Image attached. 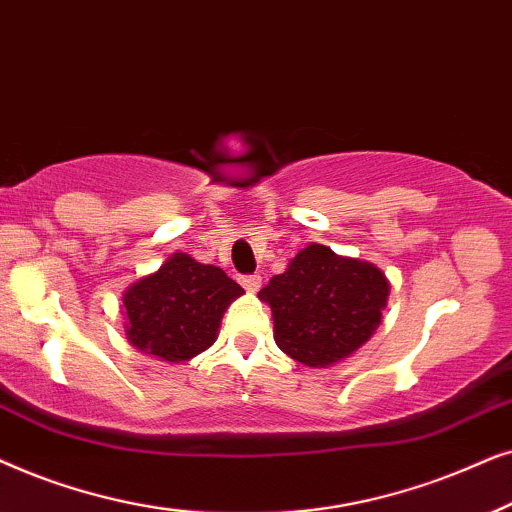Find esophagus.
<instances>
[{"instance_id":"34e87169","label":"esophagus","mask_w":512,"mask_h":512,"mask_svg":"<svg viewBox=\"0 0 512 512\" xmlns=\"http://www.w3.org/2000/svg\"><path fill=\"white\" fill-rule=\"evenodd\" d=\"M241 285L248 292H257L260 290V285H262V276L260 274H250V276H243L241 278Z\"/></svg>"}]
</instances>
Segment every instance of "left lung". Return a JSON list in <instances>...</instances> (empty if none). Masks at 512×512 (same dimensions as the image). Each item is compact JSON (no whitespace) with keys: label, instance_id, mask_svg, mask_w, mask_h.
<instances>
[{"label":"left lung","instance_id":"left-lung-1","mask_svg":"<svg viewBox=\"0 0 512 512\" xmlns=\"http://www.w3.org/2000/svg\"><path fill=\"white\" fill-rule=\"evenodd\" d=\"M391 283L377 264L309 243L260 290L278 349L306 367H332L370 342Z\"/></svg>","mask_w":512,"mask_h":512}]
</instances>
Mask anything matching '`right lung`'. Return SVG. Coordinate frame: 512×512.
<instances>
[{"instance_id":"right-lung-1","label":"right lung","mask_w":512,"mask_h":512,"mask_svg":"<svg viewBox=\"0 0 512 512\" xmlns=\"http://www.w3.org/2000/svg\"><path fill=\"white\" fill-rule=\"evenodd\" d=\"M243 292L220 267L173 252L121 295L128 344L166 363H187L215 344L224 311Z\"/></svg>"}]
</instances>
